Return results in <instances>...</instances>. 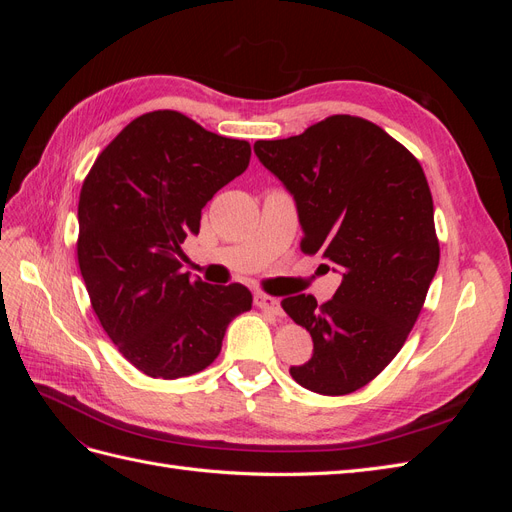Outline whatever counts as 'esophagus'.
<instances>
[{"mask_svg": "<svg viewBox=\"0 0 512 512\" xmlns=\"http://www.w3.org/2000/svg\"><path fill=\"white\" fill-rule=\"evenodd\" d=\"M256 307H260L262 312L273 314V316H282V307H280V299L271 297V294H256L254 297Z\"/></svg>", "mask_w": 512, "mask_h": 512, "instance_id": "1", "label": "esophagus"}]
</instances>
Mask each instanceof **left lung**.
Returning a JSON list of instances; mask_svg holds the SVG:
<instances>
[{
  "label": "left lung",
  "instance_id": "left-lung-1",
  "mask_svg": "<svg viewBox=\"0 0 512 512\" xmlns=\"http://www.w3.org/2000/svg\"><path fill=\"white\" fill-rule=\"evenodd\" d=\"M258 160L297 200L301 252L342 271L333 299L282 301L314 339L290 376L320 395L363 389L389 365L421 314L440 243L423 166L376 123L331 115L303 134L256 141Z\"/></svg>",
  "mask_w": 512,
  "mask_h": 512
}]
</instances>
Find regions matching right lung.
I'll list each match as a JSON object with an SVG mask.
<instances>
[{"label":"right lung","mask_w":512,"mask_h":512,"mask_svg":"<svg viewBox=\"0 0 512 512\" xmlns=\"http://www.w3.org/2000/svg\"><path fill=\"white\" fill-rule=\"evenodd\" d=\"M247 141L177 111L130 121L87 173L76 258L106 335L145 376L175 380L209 367L230 320L252 309L243 284L211 286L181 271V243L200 211L250 164Z\"/></svg>","instance_id":"obj_1"}]
</instances>
